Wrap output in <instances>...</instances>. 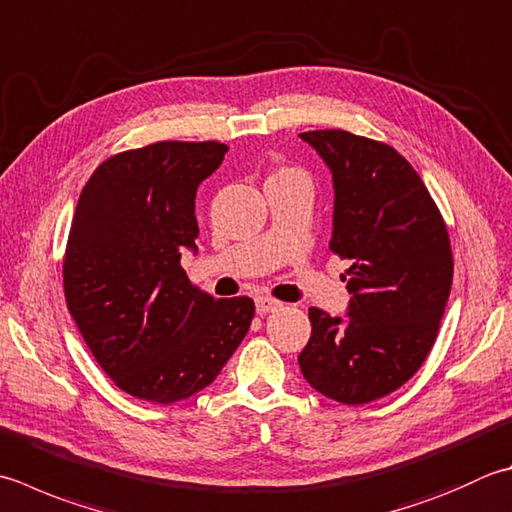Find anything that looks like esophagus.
Returning <instances> with one entry per match:
<instances>
[{
  "label": "esophagus",
  "mask_w": 512,
  "mask_h": 512,
  "mask_svg": "<svg viewBox=\"0 0 512 512\" xmlns=\"http://www.w3.org/2000/svg\"><path fill=\"white\" fill-rule=\"evenodd\" d=\"M255 308L259 315H268V313H275L277 308H282V302H277V299H273V297H257Z\"/></svg>",
  "instance_id": "esophagus-1"
}]
</instances>
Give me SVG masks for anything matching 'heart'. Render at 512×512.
Returning a JSON list of instances; mask_svg holds the SVG:
<instances>
[{"mask_svg":"<svg viewBox=\"0 0 512 512\" xmlns=\"http://www.w3.org/2000/svg\"><path fill=\"white\" fill-rule=\"evenodd\" d=\"M286 175H299V173H297V170H293V168H282V170H277L273 177H286Z\"/></svg>","mask_w":512,"mask_h":512,"instance_id":"b5f03b06","label":"heart"}]
</instances>
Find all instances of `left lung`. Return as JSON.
<instances>
[{"label": "left lung", "instance_id": "obj_1", "mask_svg": "<svg viewBox=\"0 0 512 512\" xmlns=\"http://www.w3.org/2000/svg\"><path fill=\"white\" fill-rule=\"evenodd\" d=\"M333 175L330 250L348 259V317L308 308L299 368L317 393L357 406L404 386L435 344L453 284L442 215L406 159L346 130L299 135Z\"/></svg>", "mask_w": 512, "mask_h": 512}]
</instances>
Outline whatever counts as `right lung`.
I'll return each mask as SVG.
<instances>
[{
    "label": "right lung",
    "instance_id": "add662e5",
    "mask_svg": "<svg viewBox=\"0 0 512 512\" xmlns=\"http://www.w3.org/2000/svg\"><path fill=\"white\" fill-rule=\"evenodd\" d=\"M219 142H157L113 155L86 182L64 257L70 315L104 373L155 404L215 382L246 337L250 297L215 299L179 264L197 250V188Z\"/></svg>",
    "mask_w": 512,
    "mask_h": 512
}]
</instances>
